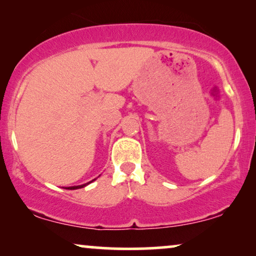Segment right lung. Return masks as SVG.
Masks as SVG:
<instances>
[{"mask_svg":"<svg viewBox=\"0 0 256 256\" xmlns=\"http://www.w3.org/2000/svg\"><path fill=\"white\" fill-rule=\"evenodd\" d=\"M94 180H96V179H94ZM94 180H91L90 182H92ZM90 182H88V184H83V185H80V186H71V187H66V190H78V188H82V187H84V186L88 185V184H90Z\"/></svg>","mask_w":256,"mask_h":256,"instance_id":"right-lung-1","label":"right lung"}]
</instances>
